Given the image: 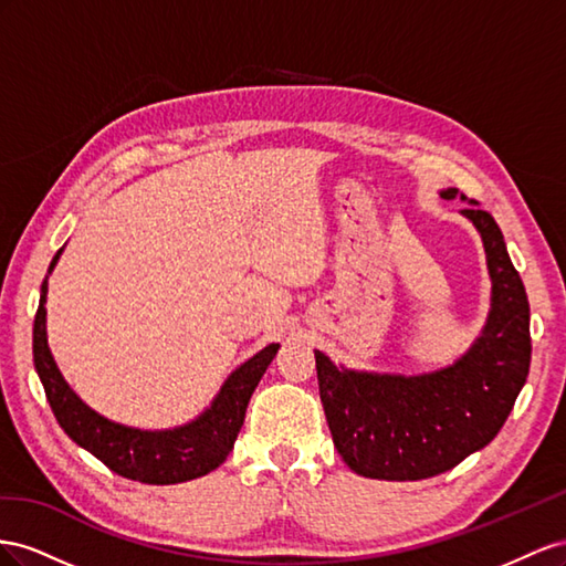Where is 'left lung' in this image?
<instances>
[{
  "label": "left lung",
  "instance_id": "1",
  "mask_svg": "<svg viewBox=\"0 0 566 566\" xmlns=\"http://www.w3.org/2000/svg\"><path fill=\"white\" fill-rule=\"evenodd\" d=\"M441 197L455 199L458 189ZM462 216L481 232L493 303L476 344L455 365L422 377H394L338 369L315 350L322 408L338 455L355 474L417 481L453 470L495 439L528 377L524 282L493 216L476 201Z\"/></svg>",
  "mask_w": 566,
  "mask_h": 566
}]
</instances>
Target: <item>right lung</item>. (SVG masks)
I'll use <instances>...</instances> for the list:
<instances>
[{"instance_id":"right-lung-1","label":"right lung","mask_w":566,"mask_h":566,"mask_svg":"<svg viewBox=\"0 0 566 566\" xmlns=\"http://www.w3.org/2000/svg\"><path fill=\"white\" fill-rule=\"evenodd\" d=\"M59 255L61 251H56L50 272ZM44 296L46 280L42 282V296L35 325H32V358H35V369L56 422L77 446L90 450L111 472L133 481L154 483V486L199 479L224 462L241 424H244L251 394L277 353V344L265 346L249 363L234 369L213 400L211 410H206L197 422L172 431H139L108 422L71 391V386L59 373L50 346H46Z\"/></svg>"}]
</instances>
